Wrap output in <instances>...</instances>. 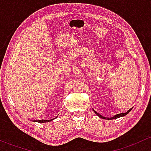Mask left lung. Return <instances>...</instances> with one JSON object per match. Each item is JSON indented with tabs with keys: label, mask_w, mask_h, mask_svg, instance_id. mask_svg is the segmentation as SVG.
<instances>
[{
	"label": "left lung",
	"mask_w": 151,
	"mask_h": 151,
	"mask_svg": "<svg viewBox=\"0 0 151 151\" xmlns=\"http://www.w3.org/2000/svg\"><path fill=\"white\" fill-rule=\"evenodd\" d=\"M132 109H129V110H128L127 112H125V113H120V114H118V115H115V116H114V117H112V118H105V117H103V116H101V115H99V114L98 112H96V111H94V112H95V113L96 114V115H98L99 117H100V118H103V119H106V120H113V119H116V118H120V117H123V116H125V115H127V114L129 113V112H130L131 110H132Z\"/></svg>",
	"instance_id": "1"
}]
</instances>
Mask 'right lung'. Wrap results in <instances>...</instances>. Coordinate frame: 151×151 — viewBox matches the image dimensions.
Here are the masks:
<instances>
[{
	"instance_id": "add662e5",
	"label": "right lung",
	"mask_w": 151,
	"mask_h": 151,
	"mask_svg": "<svg viewBox=\"0 0 151 151\" xmlns=\"http://www.w3.org/2000/svg\"><path fill=\"white\" fill-rule=\"evenodd\" d=\"M52 120H47V121H46V120H40V121H37V122L39 123H47V122H50V121H51Z\"/></svg>"
}]
</instances>
